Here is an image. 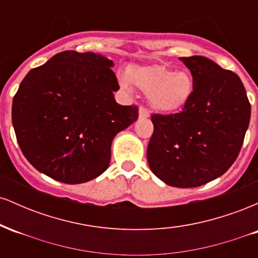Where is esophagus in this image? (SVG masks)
<instances>
[{
  "label": "esophagus",
  "instance_id": "1",
  "mask_svg": "<svg viewBox=\"0 0 258 258\" xmlns=\"http://www.w3.org/2000/svg\"><path fill=\"white\" fill-rule=\"evenodd\" d=\"M148 116H149V112L147 111L146 108L141 106V108H139V114H138L139 119H147Z\"/></svg>",
  "mask_w": 258,
  "mask_h": 258
}]
</instances>
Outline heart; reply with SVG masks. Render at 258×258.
<instances>
[{"label":"heart","mask_w":258,"mask_h":258,"mask_svg":"<svg viewBox=\"0 0 258 258\" xmlns=\"http://www.w3.org/2000/svg\"><path fill=\"white\" fill-rule=\"evenodd\" d=\"M130 82L148 94L150 108L160 114L180 110L190 99L194 90L190 74L173 72L165 65L131 67L127 70V76L120 78L123 90H128Z\"/></svg>","instance_id":"1"}]
</instances>
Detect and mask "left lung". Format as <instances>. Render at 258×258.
<instances>
[{
    "mask_svg": "<svg viewBox=\"0 0 258 258\" xmlns=\"http://www.w3.org/2000/svg\"><path fill=\"white\" fill-rule=\"evenodd\" d=\"M179 59L193 76V94L182 111L152 115L147 159L166 184L194 188L218 178L238 158L251 105L236 74L201 55Z\"/></svg>",
    "mask_w": 258,
    "mask_h": 258,
    "instance_id": "1",
    "label": "left lung"
}]
</instances>
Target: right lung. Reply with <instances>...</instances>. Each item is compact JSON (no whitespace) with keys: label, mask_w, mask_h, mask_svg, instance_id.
Returning a JSON list of instances; mask_svg holds the SVG:
<instances>
[{"label":"right lung","mask_w":258,"mask_h":258,"mask_svg":"<svg viewBox=\"0 0 258 258\" xmlns=\"http://www.w3.org/2000/svg\"><path fill=\"white\" fill-rule=\"evenodd\" d=\"M114 63L93 52L64 51L25 76L12 104L18 144L51 178L79 184L109 167L117 133L138 119V108L114 98Z\"/></svg>","instance_id":"add662e5"}]
</instances>
